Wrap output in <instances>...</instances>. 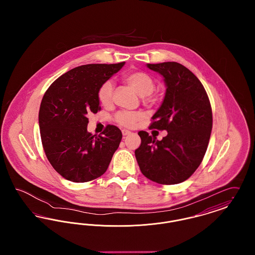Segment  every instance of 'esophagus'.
<instances>
[{
    "instance_id": "1",
    "label": "esophagus",
    "mask_w": 255,
    "mask_h": 255,
    "mask_svg": "<svg viewBox=\"0 0 255 255\" xmlns=\"http://www.w3.org/2000/svg\"><path fill=\"white\" fill-rule=\"evenodd\" d=\"M131 133V132L130 131H128V130H122V134L125 136V135H128V134H130Z\"/></svg>"
}]
</instances>
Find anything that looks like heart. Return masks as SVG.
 Returning <instances> with one entry per match:
<instances>
[{"label":"heart","mask_w":255,"mask_h":255,"mask_svg":"<svg viewBox=\"0 0 255 255\" xmlns=\"http://www.w3.org/2000/svg\"><path fill=\"white\" fill-rule=\"evenodd\" d=\"M123 80L133 88L139 96L144 97L145 100L152 99V92L155 89V81L151 75L143 72H131L123 76ZM115 85L113 81L107 80L99 87L97 91L98 101L103 106H108L113 99ZM142 118V114L139 112L122 111L116 115V122L122 126L131 128Z\"/></svg>","instance_id":"1"}]
</instances>
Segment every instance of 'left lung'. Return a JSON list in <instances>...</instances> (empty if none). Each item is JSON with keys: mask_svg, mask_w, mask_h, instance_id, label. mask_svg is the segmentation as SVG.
<instances>
[{"mask_svg": "<svg viewBox=\"0 0 255 255\" xmlns=\"http://www.w3.org/2000/svg\"><path fill=\"white\" fill-rule=\"evenodd\" d=\"M163 76L164 99L152 117L150 129L166 130L161 140L138 132L134 155L141 173L160 184L187 180L201 164L212 129V111L206 90L194 73L177 62L147 64Z\"/></svg>", "mask_w": 255, "mask_h": 255, "instance_id": "obj_1", "label": "left lung"}]
</instances>
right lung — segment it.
I'll return each mask as SVG.
<instances>
[{"mask_svg":"<svg viewBox=\"0 0 255 255\" xmlns=\"http://www.w3.org/2000/svg\"><path fill=\"white\" fill-rule=\"evenodd\" d=\"M124 64L76 67L58 77L43 97L39 110L43 148L52 167L68 181L90 182L103 175L120 146L122 133L117 126L92 134L87 117L101 110L97 91Z\"/></svg>","mask_w":255,"mask_h":255,"instance_id":"add662e5","label":"right lung"}]
</instances>
